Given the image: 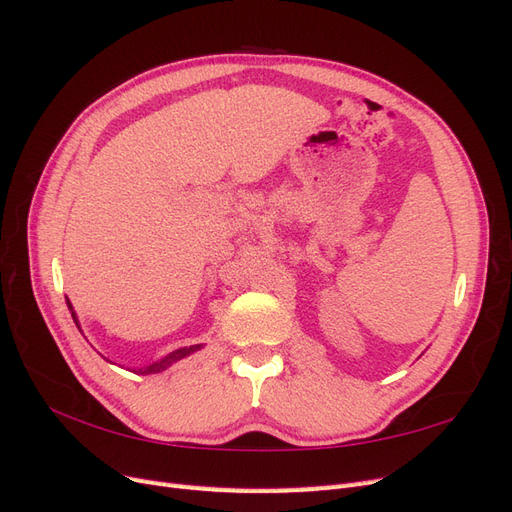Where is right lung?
<instances>
[{
    "label": "right lung",
    "instance_id": "obj_1",
    "mask_svg": "<svg viewBox=\"0 0 512 512\" xmlns=\"http://www.w3.org/2000/svg\"><path fill=\"white\" fill-rule=\"evenodd\" d=\"M68 307H70V312H72V305H70V301H68ZM72 318H74V322H76V327H79V320H76V314H74V312H72ZM198 348H200V344H198V346H188V348H179V350H175V352H170L168 356H164L162 361H158V363H151V365H147V367H141L138 371H141V374H158V371H164L166 367H170L173 363L181 361L183 356H188V354L196 352Z\"/></svg>",
    "mask_w": 512,
    "mask_h": 512
}]
</instances>
